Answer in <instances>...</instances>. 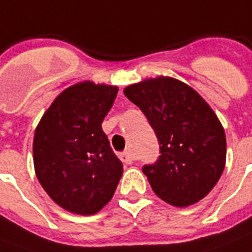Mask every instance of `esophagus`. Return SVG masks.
Segmentation results:
<instances>
[{"label":"esophagus","mask_w":252,"mask_h":252,"mask_svg":"<svg viewBox=\"0 0 252 252\" xmlns=\"http://www.w3.org/2000/svg\"><path fill=\"white\" fill-rule=\"evenodd\" d=\"M120 158L122 160V162H125V164H132L134 160H135V156H134V154H132L131 151H125V152H122V154L120 155Z\"/></svg>","instance_id":"34e87169"}]
</instances>
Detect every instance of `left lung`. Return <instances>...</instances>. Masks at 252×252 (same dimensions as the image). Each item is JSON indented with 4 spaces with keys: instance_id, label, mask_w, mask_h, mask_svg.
Here are the masks:
<instances>
[{
    "instance_id": "1",
    "label": "left lung",
    "mask_w": 252,
    "mask_h": 252,
    "mask_svg": "<svg viewBox=\"0 0 252 252\" xmlns=\"http://www.w3.org/2000/svg\"><path fill=\"white\" fill-rule=\"evenodd\" d=\"M156 132L160 158L143 173L170 206H192L216 186L226 161V138L208 102L189 84L170 76L150 78L124 90Z\"/></svg>"
}]
</instances>
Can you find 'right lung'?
Masks as SVG:
<instances>
[{
  "label": "right lung",
  "mask_w": 252,
  "mask_h": 252,
  "mask_svg": "<svg viewBox=\"0 0 252 252\" xmlns=\"http://www.w3.org/2000/svg\"><path fill=\"white\" fill-rule=\"evenodd\" d=\"M118 87L84 80L54 98L33 136V166L56 204L90 216L113 198L124 166L102 131Z\"/></svg>",
  "instance_id": "1"
}]
</instances>
